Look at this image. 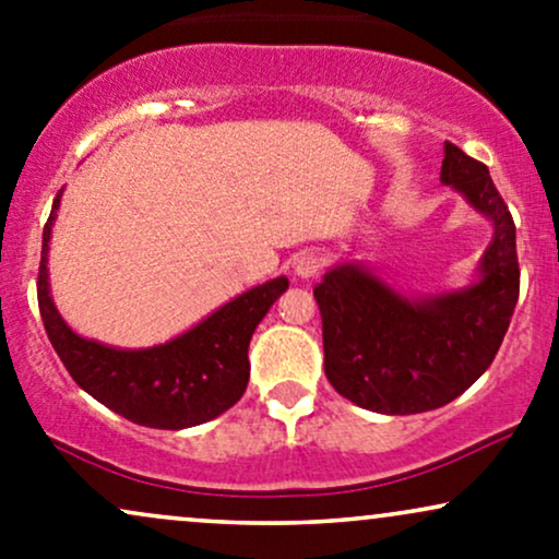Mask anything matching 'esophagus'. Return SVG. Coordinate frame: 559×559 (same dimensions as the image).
Segmentation results:
<instances>
[{"label":"esophagus","instance_id":"34e87169","mask_svg":"<svg viewBox=\"0 0 559 559\" xmlns=\"http://www.w3.org/2000/svg\"><path fill=\"white\" fill-rule=\"evenodd\" d=\"M321 266H324V261H321V255L313 251L298 253L293 261L295 277H300V280H313L321 272Z\"/></svg>","mask_w":559,"mask_h":559}]
</instances>
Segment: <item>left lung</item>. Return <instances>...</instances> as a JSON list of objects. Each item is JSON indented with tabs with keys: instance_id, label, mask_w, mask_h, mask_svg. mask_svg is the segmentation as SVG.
Listing matches in <instances>:
<instances>
[{
	"instance_id": "obj_1",
	"label": "left lung",
	"mask_w": 559,
	"mask_h": 559,
	"mask_svg": "<svg viewBox=\"0 0 559 559\" xmlns=\"http://www.w3.org/2000/svg\"><path fill=\"white\" fill-rule=\"evenodd\" d=\"M439 180L495 229L471 285L411 295L364 261H343L313 287L326 379L358 408L411 416L452 403L489 369L513 319L521 290L515 222L487 164L448 141Z\"/></svg>"
}]
</instances>
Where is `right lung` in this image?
I'll return each instance as SVG.
<instances>
[{
    "label": "right lung",
    "instance_id": "right-lung-1",
    "mask_svg": "<svg viewBox=\"0 0 559 559\" xmlns=\"http://www.w3.org/2000/svg\"><path fill=\"white\" fill-rule=\"evenodd\" d=\"M59 199L44 227L38 266V308L59 360L81 390L148 429H188L222 416L242 397L251 377L248 345L287 277H274L219 306L188 332L154 347H111L72 332L59 317L49 287V240Z\"/></svg>",
    "mask_w": 559,
    "mask_h": 559
}]
</instances>
